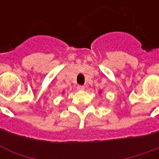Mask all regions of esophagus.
Returning <instances> with one entry per match:
<instances>
[{
    "label": "esophagus",
    "instance_id": "esophagus-1",
    "mask_svg": "<svg viewBox=\"0 0 159 159\" xmlns=\"http://www.w3.org/2000/svg\"><path fill=\"white\" fill-rule=\"evenodd\" d=\"M76 89H77L78 90H84V89H85L84 86H82V85H78V86L76 87Z\"/></svg>",
    "mask_w": 159,
    "mask_h": 159
}]
</instances>
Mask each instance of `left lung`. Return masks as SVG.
I'll return each instance as SVG.
<instances>
[{
    "label": "left lung",
    "mask_w": 159,
    "mask_h": 159,
    "mask_svg": "<svg viewBox=\"0 0 159 159\" xmlns=\"http://www.w3.org/2000/svg\"><path fill=\"white\" fill-rule=\"evenodd\" d=\"M100 93H101V92H100Z\"/></svg>",
    "instance_id": "obj_1"
}]
</instances>
